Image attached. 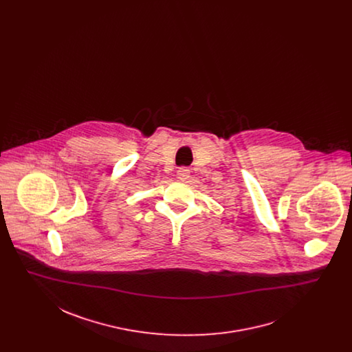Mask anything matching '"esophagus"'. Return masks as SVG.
I'll return each mask as SVG.
<instances>
[{
    "label": "esophagus",
    "mask_w": 352,
    "mask_h": 352,
    "mask_svg": "<svg viewBox=\"0 0 352 352\" xmlns=\"http://www.w3.org/2000/svg\"><path fill=\"white\" fill-rule=\"evenodd\" d=\"M190 177V170L187 168H179L177 171V178L179 181H186Z\"/></svg>",
    "instance_id": "esophagus-1"
}]
</instances>
